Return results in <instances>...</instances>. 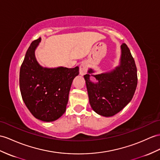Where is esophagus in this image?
Listing matches in <instances>:
<instances>
[{"label":"esophagus","instance_id":"1","mask_svg":"<svg viewBox=\"0 0 160 160\" xmlns=\"http://www.w3.org/2000/svg\"><path fill=\"white\" fill-rule=\"evenodd\" d=\"M88 71V66L85 62H82L79 67V74L81 75H83L86 73Z\"/></svg>","mask_w":160,"mask_h":160}]
</instances>
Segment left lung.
I'll use <instances>...</instances> for the list:
<instances>
[{"label": "left lung", "mask_w": 160, "mask_h": 160, "mask_svg": "<svg viewBox=\"0 0 160 160\" xmlns=\"http://www.w3.org/2000/svg\"><path fill=\"white\" fill-rule=\"evenodd\" d=\"M122 56L120 64L112 71L100 75L89 69L84 75L88 89L89 104L96 113L111 117L122 111L133 98L137 86V69L130 51L126 43L121 45ZM90 75L98 81L93 83Z\"/></svg>", "instance_id": "1"}]
</instances>
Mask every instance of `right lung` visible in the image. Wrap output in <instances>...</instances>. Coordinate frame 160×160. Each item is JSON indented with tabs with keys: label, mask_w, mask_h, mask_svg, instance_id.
<instances>
[{
	"label": "right lung",
	"mask_w": 160,
	"mask_h": 160,
	"mask_svg": "<svg viewBox=\"0 0 160 160\" xmlns=\"http://www.w3.org/2000/svg\"><path fill=\"white\" fill-rule=\"evenodd\" d=\"M41 38L30 44L19 72L22 99L32 115L43 122H53L64 113L68 94L79 67L43 68L38 63L34 51Z\"/></svg>",
	"instance_id": "1"
}]
</instances>
